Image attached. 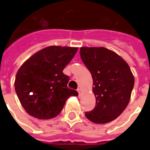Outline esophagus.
I'll list each match as a JSON object with an SVG mask.
<instances>
[{
    "label": "esophagus",
    "mask_w": 150,
    "mask_h": 150,
    "mask_svg": "<svg viewBox=\"0 0 150 150\" xmlns=\"http://www.w3.org/2000/svg\"><path fill=\"white\" fill-rule=\"evenodd\" d=\"M77 91H78V96H81V95H82V89H81V88H78V89H77Z\"/></svg>",
    "instance_id": "1"
}]
</instances>
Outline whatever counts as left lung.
I'll return each mask as SVG.
<instances>
[{"instance_id":"obj_1","label":"left lung","mask_w":150,"mask_h":150,"mask_svg":"<svg viewBox=\"0 0 150 150\" xmlns=\"http://www.w3.org/2000/svg\"><path fill=\"white\" fill-rule=\"evenodd\" d=\"M80 55L91 73L96 106L86 112L87 119L105 124L119 116L129 104L134 77L128 63L104 47H82Z\"/></svg>"}]
</instances>
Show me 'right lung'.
Returning <instances> with one entry per match:
<instances>
[{
    "mask_svg": "<svg viewBox=\"0 0 150 150\" xmlns=\"http://www.w3.org/2000/svg\"><path fill=\"white\" fill-rule=\"evenodd\" d=\"M77 48L49 46L32 55L19 68L15 89L25 111L37 119H52L63 110L67 99L77 96L68 87L69 77L63 70Z\"/></svg>",
    "mask_w": 150,
    "mask_h": 150,
    "instance_id": "obj_1",
    "label": "right lung"
}]
</instances>
